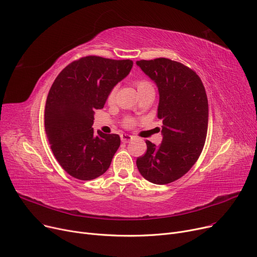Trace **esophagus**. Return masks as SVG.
I'll use <instances>...</instances> for the list:
<instances>
[{"instance_id":"obj_1","label":"esophagus","mask_w":257,"mask_h":257,"mask_svg":"<svg viewBox=\"0 0 257 257\" xmlns=\"http://www.w3.org/2000/svg\"><path fill=\"white\" fill-rule=\"evenodd\" d=\"M120 140L123 143H129L131 140H133V137L129 136V134H123V136L120 137Z\"/></svg>"}]
</instances>
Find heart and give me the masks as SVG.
<instances>
[{"instance_id":"heart-1","label":"heart","mask_w":257,"mask_h":257,"mask_svg":"<svg viewBox=\"0 0 257 257\" xmlns=\"http://www.w3.org/2000/svg\"><path fill=\"white\" fill-rule=\"evenodd\" d=\"M136 85H137V88H138V91L141 92V91H144V90H147V89H153V86L150 82H148V81L146 80H140V81H137L136 82ZM114 93H115V88H113L109 94H108V102H112L113 99H114ZM125 125L127 127H131L134 125V119L133 118H130L128 117L126 120H125Z\"/></svg>"}]
</instances>
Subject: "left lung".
Returning <instances> with one entry per match:
<instances>
[{"label":"left lung","instance_id":"8db88e82","mask_svg":"<svg viewBox=\"0 0 257 257\" xmlns=\"http://www.w3.org/2000/svg\"><path fill=\"white\" fill-rule=\"evenodd\" d=\"M137 64L156 84L157 115L163 119V142L146 141L147 152L137 159L142 176L155 184L182 177L198 160L207 134L208 101L200 77L190 67L168 58Z\"/></svg>","mask_w":257,"mask_h":257}]
</instances>
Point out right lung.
<instances>
[{"mask_svg":"<svg viewBox=\"0 0 257 257\" xmlns=\"http://www.w3.org/2000/svg\"><path fill=\"white\" fill-rule=\"evenodd\" d=\"M133 61L86 56L60 72L49 91L45 128L54 156L80 180H91L109 168L120 145L117 134L93 132V114L126 78Z\"/></svg>","mask_w":257,"mask_h":257,"instance_id":"obj_1","label":"right lung"}]
</instances>
